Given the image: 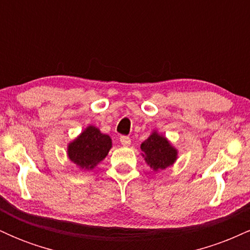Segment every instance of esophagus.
I'll return each mask as SVG.
<instances>
[{
    "label": "esophagus",
    "mask_w": 250,
    "mask_h": 250,
    "mask_svg": "<svg viewBox=\"0 0 250 250\" xmlns=\"http://www.w3.org/2000/svg\"><path fill=\"white\" fill-rule=\"evenodd\" d=\"M120 142H121V145L123 147H128L129 145H130V139H129L128 136H121L120 137Z\"/></svg>",
    "instance_id": "34e87169"
}]
</instances>
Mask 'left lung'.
Returning <instances> with one entry per match:
<instances>
[{"mask_svg": "<svg viewBox=\"0 0 250 250\" xmlns=\"http://www.w3.org/2000/svg\"><path fill=\"white\" fill-rule=\"evenodd\" d=\"M142 156L155 171L162 170L175 162L177 151L162 135L154 131L141 145Z\"/></svg>", "mask_w": 250, "mask_h": 250, "instance_id": "8db88e82", "label": "left lung"}]
</instances>
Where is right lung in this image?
I'll list each match as a JSON object with an SVG mask.
<instances>
[{
	"label": "right lung",
	"mask_w": 250,
	"mask_h": 250,
	"mask_svg": "<svg viewBox=\"0 0 250 250\" xmlns=\"http://www.w3.org/2000/svg\"><path fill=\"white\" fill-rule=\"evenodd\" d=\"M110 148V137L94 125H89L76 140L69 143L68 156L80 168L89 170L107 156Z\"/></svg>",
	"instance_id": "obj_1"
}]
</instances>
